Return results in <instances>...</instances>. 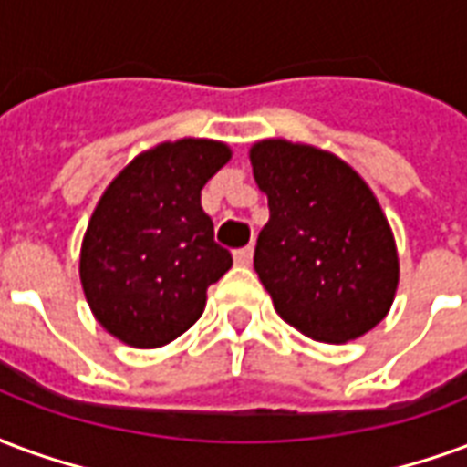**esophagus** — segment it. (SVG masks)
Returning <instances> with one entry per match:
<instances>
[{"mask_svg": "<svg viewBox=\"0 0 467 467\" xmlns=\"http://www.w3.org/2000/svg\"><path fill=\"white\" fill-rule=\"evenodd\" d=\"M234 261H236L238 266H248V264L254 261V246L236 248V251H234Z\"/></svg>", "mask_w": 467, "mask_h": 467, "instance_id": "obj_1", "label": "esophagus"}]
</instances>
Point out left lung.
I'll return each instance as SVG.
<instances>
[{
    "label": "left lung",
    "mask_w": 467,
    "mask_h": 467,
    "mask_svg": "<svg viewBox=\"0 0 467 467\" xmlns=\"http://www.w3.org/2000/svg\"><path fill=\"white\" fill-rule=\"evenodd\" d=\"M268 196V223L254 254L278 316L323 343H346L386 318L398 254L383 211L338 156L268 139L251 149Z\"/></svg>",
    "instance_id": "obj_1"
}]
</instances>
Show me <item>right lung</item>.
I'll return each instance as SVG.
<instances>
[{"instance_id":"add662e5","label":"right lung","mask_w":467,"mask_h":467,"mask_svg":"<svg viewBox=\"0 0 467 467\" xmlns=\"http://www.w3.org/2000/svg\"><path fill=\"white\" fill-rule=\"evenodd\" d=\"M229 159L226 144L182 139L136 156L109 183L79 274L97 321L119 341L159 348L199 321L206 288L234 264L201 209V189Z\"/></svg>"}]
</instances>
